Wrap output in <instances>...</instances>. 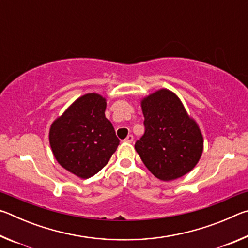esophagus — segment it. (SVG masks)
<instances>
[{"label": "esophagus", "mask_w": 248, "mask_h": 248, "mask_svg": "<svg viewBox=\"0 0 248 248\" xmlns=\"http://www.w3.org/2000/svg\"><path fill=\"white\" fill-rule=\"evenodd\" d=\"M124 142H127V143H132V142H133V136H132V134H129V136L124 139Z\"/></svg>", "instance_id": "1"}]
</instances>
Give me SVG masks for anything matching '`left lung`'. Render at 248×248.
<instances>
[{
    "mask_svg": "<svg viewBox=\"0 0 248 248\" xmlns=\"http://www.w3.org/2000/svg\"><path fill=\"white\" fill-rule=\"evenodd\" d=\"M145 132L134 144L155 177L169 182L189 173L202 155L203 137L173 92L161 89L141 99Z\"/></svg>",
    "mask_w": 248,
    "mask_h": 248,
    "instance_id": "left-lung-1",
    "label": "left lung"
}]
</instances>
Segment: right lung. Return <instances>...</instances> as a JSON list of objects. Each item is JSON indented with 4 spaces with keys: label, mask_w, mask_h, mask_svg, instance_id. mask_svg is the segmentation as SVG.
<instances>
[{
    "label": "right lung",
    "mask_w": 248,
    "mask_h": 248,
    "mask_svg": "<svg viewBox=\"0 0 248 248\" xmlns=\"http://www.w3.org/2000/svg\"><path fill=\"white\" fill-rule=\"evenodd\" d=\"M106 98L97 93L78 97L53 121L49 142L53 156L64 170L86 179L106 166L119 139L105 117Z\"/></svg>",
    "instance_id": "add662e5"
}]
</instances>
